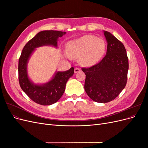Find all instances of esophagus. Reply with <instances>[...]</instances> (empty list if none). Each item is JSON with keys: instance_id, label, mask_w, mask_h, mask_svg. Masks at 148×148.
I'll return each instance as SVG.
<instances>
[{"instance_id": "esophagus-1", "label": "esophagus", "mask_w": 148, "mask_h": 148, "mask_svg": "<svg viewBox=\"0 0 148 148\" xmlns=\"http://www.w3.org/2000/svg\"><path fill=\"white\" fill-rule=\"evenodd\" d=\"M82 71L81 69H79V68H75V73L79 72V71Z\"/></svg>"}]
</instances>
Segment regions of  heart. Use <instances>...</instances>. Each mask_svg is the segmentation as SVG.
I'll return each instance as SVG.
<instances>
[{
    "instance_id": "heart-1",
    "label": "heart",
    "mask_w": 148,
    "mask_h": 148,
    "mask_svg": "<svg viewBox=\"0 0 148 148\" xmlns=\"http://www.w3.org/2000/svg\"><path fill=\"white\" fill-rule=\"evenodd\" d=\"M106 49V42L103 39L85 35L67 44L66 52L71 58H79L80 64L83 66H92L102 59Z\"/></svg>"
}]
</instances>
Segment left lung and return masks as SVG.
Wrapping results in <instances>:
<instances>
[{
	"mask_svg": "<svg viewBox=\"0 0 148 148\" xmlns=\"http://www.w3.org/2000/svg\"><path fill=\"white\" fill-rule=\"evenodd\" d=\"M107 52L99 63L83 67L86 75L84 89L88 96L97 102L113 101L126 86L128 59L123 44L108 31H104Z\"/></svg>",
	"mask_w": 148,
	"mask_h": 148,
	"instance_id": "1",
	"label": "left lung"
}]
</instances>
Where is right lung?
Returning a JSON list of instances; mask_svg holds the SVG:
<instances>
[{
	"mask_svg": "<svg viewBox=\"0 0 148 148\" xmlns=\"http://www.w3.org/2000/svg\"><path fill=\"white\" fill-rule=\"evenodd\" d=\"M66 33L47 30L38 33L26 44L18 60V80L20 87L30 99L37 104L48 106L60 99L65 89L68 79L73 76L74 68L65 71H58L52 80L43 85L34 84L28 78L26 65L28 60L36 47L44 45L57 46V39Z\"/></svg>",
	"mask_w": 148,
	"mask_h": 148,
	"instance_id": "1",
	"label": "right lung"
}]
</instances>
